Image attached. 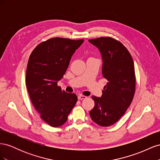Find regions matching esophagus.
Instances as JSON below:
<instances>
[{
	"instance_id": "obj_1",
	"label": "esophagus",
	"mask_w": 160,
	"mask_h": 160,
	"mask_svg": "<svg viewBox=\"0 0 160 160\" xmlns=\"http://www.w3.org/2000/svg\"><path fill=\"white\" fill-rule=\"evenodd\" d=\"M87 97L85 96V95H78V99L79 100H82V99H86Z\"/></svg>"
}]
</instances>
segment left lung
<instances>
[{
    "mask_svg": "<svg viewBox=\"0 0 160 160\" xmlns=\"http://www.w3.org/2000/svg\"><path fill=\"white\" fill-rule=\"evenodd\" d=\"M102 56V75L108 80L101 98L92 96L95 106L91 119L102 127L115 123L132 103L135 90V68L132 57L122 42L111 37L90 39Z\"/></svg>",
    "mask_w": 160,
    "mask_h": 160,
    "instance_id": "8db88e82",
    "label": "left lung"
}]
</instances>
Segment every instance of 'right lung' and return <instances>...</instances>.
Here are the masks:
<instances>
[{
    "label": "right lung",
    "instance_id": "right-lung-1",
    "mask_svg": "<svg viewBox=\"0 0 160 160\" xmlns=\"http://www.w3.org/2000/svg\"><path fill=\"white\" fill-rule=\"evenodd\" d=\"M83 41L52 38L38 45L28 59L26 72L28 95L41 118L51 127L63 125L77 101L75 93H66L57 82Z\"/></svg>",
    "mask_w": 160,
    "mask_h": 160
}]
</instances>
